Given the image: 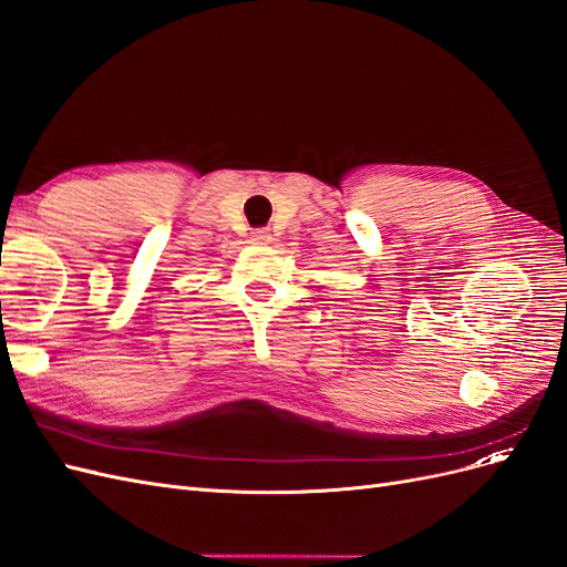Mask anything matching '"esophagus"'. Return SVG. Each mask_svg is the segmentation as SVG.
Returning <instances> with one entry per match:
<instances>
[{
  "label": "esophagus",
  "instance_id": "obj_1",
  "mask_svg": "<svg viewBox=\"0 0 567 567\" xmlns=\"http://www.w3.org/2000/svg\"><path fill=\"white\" fill-rule=\"evenodd\" d=\"M271 241V236H269V231L267 229H257V231H252V244H269Z\"/></svg>",
  "mask_w": 567,
  "mask_h": 567
}]
</instances>
